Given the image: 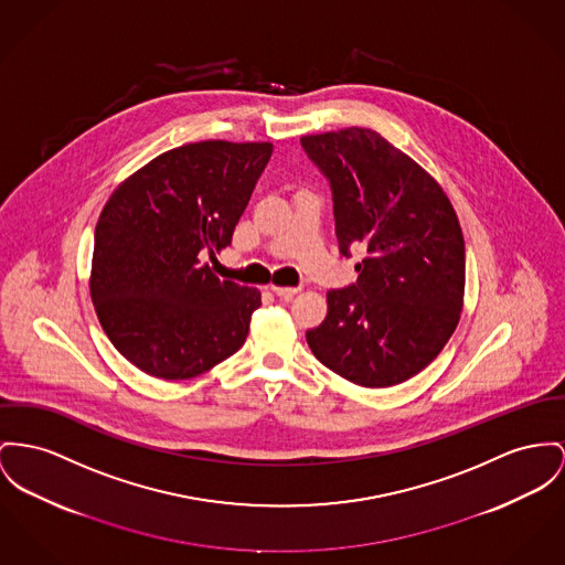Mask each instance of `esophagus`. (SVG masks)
<instances>
[{
  "mask_svg": "<svg viewBox=\"0 0 565 565\" xmlns=\"http://www.w3.org/2000/svg\"><path fill=\"white\" fill-rule=\"evenodd\" d=\"M271 291H274V296H278L282 301L294 300V296L300 291L298 287H276V285H271Z\"/></svg>",
  "mask_w": 565,
  "mask_h": 565,
  "instance_id": "obj_1",
  "label": "esophagus"
}]
</instances>
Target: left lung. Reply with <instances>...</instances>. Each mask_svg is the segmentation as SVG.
I'll return each mask as SVG.
<instances>
[{
	"mask_svg": "<svg viewBox=\"0 0 565 565\" xmlns=\"http://www.w3.org/2000/svg\"><path fill=\"white\" fill-rule=\"evenodd\" d=\"M328 178L340 255L362 248L351 287L328 291V317L306 332L315 358L362 387L424 371L450 340L465 296V239L450 199L371 128L301 137Z\"/></svg>",
	"mask_w": 565,
	"mask_h": 565,
	"instance_id": "8db88e82",
	"label": "left lung"
}]
</instances>
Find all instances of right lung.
Returning <instances> with one entry per match:
<instances>
[{
  "label": "right lung",
  "instance_id": "1",
  "mask_svg": "<svg viewBox=\"0 0 565 565\" xmlns=\"http://www.w3.org/2000/svg\"><path fill=\"white\" fill-rule=\"evenodd\" d=\"M271 143L199 141L156 156L109 196L94 233L89 294L115 349L167 381L201 375L248 337L257 289L201 255L226 248Z\"/></svg>",
  "mask_w": 565,
  "mask_h": 565
}]
</instances>
